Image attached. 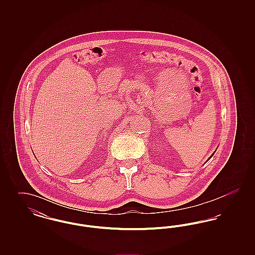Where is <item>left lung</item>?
I'll list each match as a JSON object with an SVG mask.
<instances>
[{"instance_id": "left-lung-1", "label": "left lung", "mask_w": 255, "mask_h": 255, "mask_svg": "<svg viewBox=\"0 0 255 255\" xmlns=\"http://www.w3.org/2000/svg\"><path fill=\"white\" fill-rule=\"evenodd\" d=\"M212 156H213V155H212ZM212 156H211V157H212ZM211 157H210V158H211ZM209 158H208V159H209Z\"/></svg>"}]
</instances>
